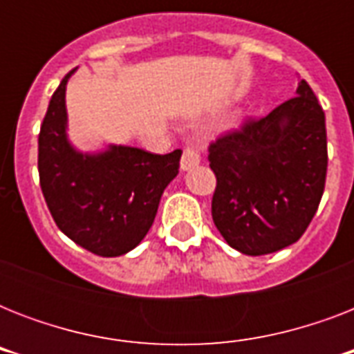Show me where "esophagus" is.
Masks as SVG:
<instances>
[{
    "label": "esophagus",
    "mask_w": 354,
    "mask_h": 354,
    "mask_svg": "<svg viewBox=\"0 0 354 354\" xmlns=\"http://www.w3.org/2000/svg\"><path fill=\"white\" fill-rule=\"evenodd\" d=\"M200 163V152L194 147H187V149L183 150L182 154V161H180V167H182V171H189V169H193Z\"/></svg>",
    "instance_id": "obj_1"
}]
</instances>
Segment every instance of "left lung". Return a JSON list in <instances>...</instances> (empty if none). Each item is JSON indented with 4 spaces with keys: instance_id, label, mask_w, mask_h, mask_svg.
Here are the masks:
<instances>
[{
    "instance_id": "1",
    "label": "left lung",
    "mask_w": 354,
    "mask_h": 354,
    "mask_svg": "<svg viewBox=\"0 0 354 354\" xmlns=\"http://www.w3.org/2000/svg\"><path fill=\"white\" fill-rule=\"evenodd\" d=\"M211 215L236 252L266 255L299 241L327 176L325 113L301 80L296 97L209 145Z\"/></svg>"
}]
</instances>
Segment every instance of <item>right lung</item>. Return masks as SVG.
Here are the masks:
<instances>
[{
	"label": "right lung",
	"instance_id": "right-lung-1",
	"mask_svg": "<svg viewBox=\"0 0 354 354\" xmlns=\"http://www.w3.org/2000/svg\"><path fill=\"white\" fill-rule=\"evenodd\" d=\"M53 93L38 136V172L46 204L58 230L88 252L119 257L149 233L161 194L176 178L182 150L150 154L110 145L80 152L68 139L66 84Z\"/></svg>",
	"mask_w": 354,
	"mask_h": 354
}]
</instances>
